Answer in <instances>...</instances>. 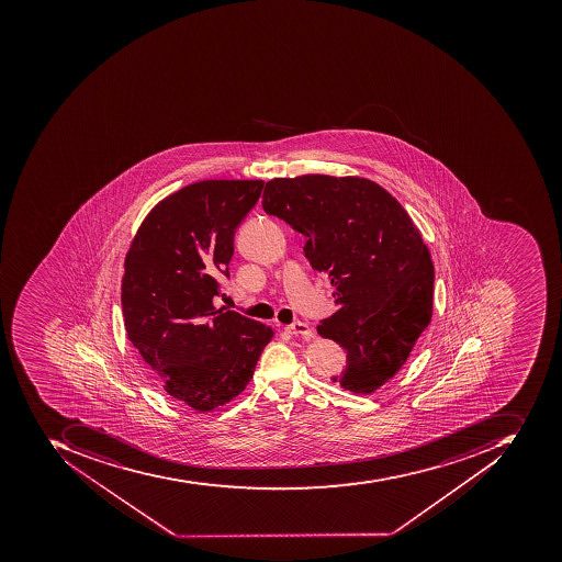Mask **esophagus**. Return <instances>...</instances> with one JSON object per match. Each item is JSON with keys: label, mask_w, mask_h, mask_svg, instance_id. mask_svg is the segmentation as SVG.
Returning a JSON list of instances; mask_svg holds the SVG:
<instances>
[{"label": "esophagus", "mask_w": 562, "mask_h": 562, "mask_svg": "<svg viewBox=\"0 0 562 562\" xmlns=\"http://www.w3.org/2000/svg\"><path fill=\"white\" fill-rule=\"evenodd\" d=\"M285 330L292 335H303V337H306V339L313 337V330H311L310 325H306V323L303 322L292 323V325L285 327Z\"/></svg>", "instance_id": "obj_1"}]
</instances>
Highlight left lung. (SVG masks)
Here are the masks:
<instances>
[{
	"label": "left lung",
	"instance_id": "left-lung-1",
	"mask_svg": "<svg viewBox=\"0 0 562 562\" xmlns=\"http://www.w3.org/2000/svg\"><path fill=\"white\" fill-rule=\"evenodd\" d=\"M263 210L306 237L304 256L335 286V311L318 334L347 352L331 376L367 395L403 368L428 327L435 270L406 210L359 177L303 176L267 182Z\"/></svg>",
	"mask_w": 562,
	"mask_h": 562
}]
</instances>
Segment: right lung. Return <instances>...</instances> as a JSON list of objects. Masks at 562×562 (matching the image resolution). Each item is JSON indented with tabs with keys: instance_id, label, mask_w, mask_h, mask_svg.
<instances>
[{
	"instance_id": "1",
	"label": "right lung",
	"mask_w": 562,
	"mask_h": 562,
	"mask_svg": "<svg viewBox=\"0 0 562 562\" xmlns=\"http://www.w3.org/2000/svg\"><path fill=\"white\" fill-rule=\"evenodd\" d=\"M263 180H203L165 198L132 240L122 279L128 340L171 398L206 413L251 382L273 330L216 310L235 231Z\"/></svg>"
}]
</instances>
